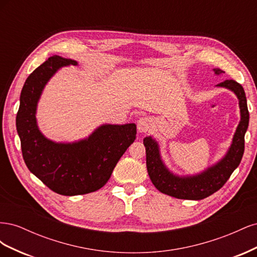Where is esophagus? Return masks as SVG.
Masks as SVG:
<instances>
[{"mask_svg":"<svg viewBox=\"0 0 257 257\" xmlns=\"http://www.w3.org/2000/svg\"><path fill=\"white\" fill-rule=\"evenodd\" d=\"M152 126V121L148 116H142L137 121V130L141 133H146V132L149 131V128Z\"/></svg>","mask_w":257,"mask_h":257,"instance_id":"34e87169","label":"esophagus"}]
</instances>
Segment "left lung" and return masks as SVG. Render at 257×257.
Here are the masks:
<instances>
[{
	"mask_svg": "<svg viewBox=\"0 0 257 257\" xmlns=\"http://www.w3.org/2000/svg\"><path fill=\"white\" fill-rule=\"evenodd\" d=\"M213 71L217 75L224 73L220 68H214ZM216 85L229 89L237 95L241 120L228 152L214 166L196 176H175L163 164L157 142L152 139V137H146L144 139L148 174L155 188L166 195L179 199H204L219 191L240 164L244 152V134L248 126V110L245 93L242 85L232 79L225 80Z\"/></svg>",
	"mask_w": 257,
	"mask_h": 257,
	"instance_id": "1",
	"label": "left lung"
}]
</instances>
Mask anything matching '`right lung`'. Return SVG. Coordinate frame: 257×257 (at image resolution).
<instances>
[{
  "label": "right lung",
  "instance_id": "right-lung-1",
  "mask_svg": "<svg viewBox=\"0 0 257 257\" xmlns=\"http://www.w3.org/2000/svg\"><path fill=\"white\" fill-rule=\"evenodd\" d=\"M77 62L50 57L31 74L23 85L16 125L22 157L32 174L60 195L73 196L99 190L109 180L123 153L136 139L134 123L99 126L89 138L57 144L37 127L36 106L45 84L58 69Z\"/></svg>",
  "mask_w": 257,
  "mask_h": 257
}]
</instances>
